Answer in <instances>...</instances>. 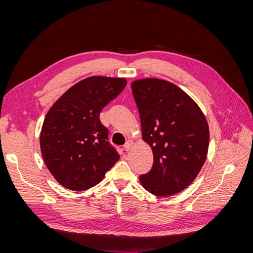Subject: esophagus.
<instances>
[{"mask_svg":"<svg viewBox=\"0 0 253 253\" xmlns=\"http://www.w3.org/2000/svg\"><path fill=\"white\" fill-rule=\"evenodd\" d=\"M133 144H134L133 140H127L126 142V144H125V150L126 151H129V150H131V148L133 147Z\"/></svg>","mask_w":253,"mask_h":253,"instance_id":"1","label":"esophagus"}]
</instances>
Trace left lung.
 Masks as SVG:
<instances>
[{
    "label": "left lung",
    "instance_id": "8db88e82",
    "mask_svg": "<svg viewBox=\"0 0 253 253\" xmlns=\"http://www.w3.org/2000/svg\"><path fill=\"white\" fill-rule=\"evenodd\" d=\"M142 139L152 149V169L140 175L143 188L156 196L186 189L200 173L209 147V126L195 101L175 84L156 78L132 82Z\"/></svg>",
    "mask_w": 253,
    "mask_h": 253
}]
</instances>
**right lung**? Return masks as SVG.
<instances>
[{"label": "right lung", "mask_w": 253, "mask_h": 253, "mask_svg": "<svg viewBox=\"0 0 253 253\" xmlns=\"http://www.w3.org/2000/svg\"><path fill=\"white\" fill-rule=\"evenodd\" d=\"M126 85L125 78L93 76L76 83L47 112L40 134L41 153L56 180L73 191L100 182L118 162L99 114Z\"/></svg>", "instance_id": "1"}]
</instances>
